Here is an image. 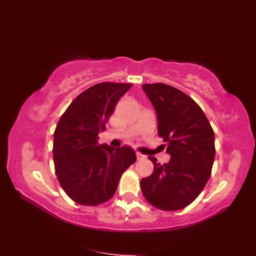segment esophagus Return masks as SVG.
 Segmentation results:
<instances>
[{"label":"esophagus","instance_id":"34e87169","mask_svg":"<svg viewBox=\"0 0 256 256\" xmlns=\"http://www.w3.org/2000/svg\"><path fill=\"white\" fill-rule=\"evenodd\" d=\"M136 156H137V159H138V160H142V159L146 158V156H144V154H141V153H139V152L136 153Z\"/></svg>","mask_w":256,"mask_h":256}]
</instances>
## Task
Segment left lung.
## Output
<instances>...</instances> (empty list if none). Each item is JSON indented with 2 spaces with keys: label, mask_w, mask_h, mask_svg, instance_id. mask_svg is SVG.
I'll return each instance as SVG.
<instances>
[{
  "label": "left lung",
  "mask_w": 256,
  "mask_h": 256,
  "mask_svg": "<svg viewBox=\"0 0 256 256\" xmlns=\"http://www.w3.org/2000/svg\"><path fill=\"white\" fill-rule=\"evenodd\" d=\"M156 110L158 135L166 142L168 164L155 157L154 172L140 182L146 200L164 211L193 202L209 180L215 157L214 130L200 106L188 94L164 83L142 84Z\"/></svg>",
  "instance_id": "8db88e82"
}]
</instances>
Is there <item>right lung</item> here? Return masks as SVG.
<instances>
[{
  "instance_id": "obj_1",
  "label": "right lung",
  "mask_w": 256,
  "mask_h": 256,
  "mask_svg": "<svg viewBox=\"0 0 256 256\" xmlns=\"http://www.w3.org/2000/svg\"><path fill=\"white\" fill-rule=\"evenodd\" d=\"M130 83L102 82L82 92L64 112L54 134V164L65 193L79 204L98 206L115 194L120 177L136 162L135 150L98 144Z\"/></svg>"
}]
</instances>
